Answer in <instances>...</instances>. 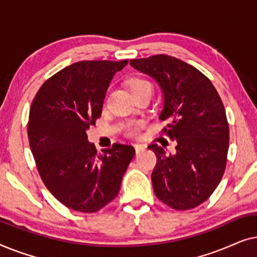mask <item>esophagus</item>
<instances>
[{"label": "esophagus", "mask_w": 257, "mask_h": 257, "mask_svg": "<svg viewBox=\"0 0 257 257\" xmlns=\"http://www.w3.org/2000/svg\"><path fill=\"white\" fill-rule=\"evenodd\" d=\"M135 149H136V153H140L142 151L145 150V146H144V145H136Z\"/></svg>", "instance_id": "esophagus-1"}]
</instances>
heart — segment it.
<instances>
[{"label": "heart", "instance_id": "1", "mask_svg": "<svg viewBox=\"0 0 257 257\" xmlns=\"http://www.w3.org/2000/svg\"><path fill=\"white\" fill-rule=\"evenodd\" d=\"M130 87H131L132 92L135 96L139 93L146 92V91H152L153 92V86L149 80L144 78H135L130 82ZM124 133L126 137H130V138H136V137L139 136L140 133V124L138 122H131V124L126 125L124 128Z\"/></svg>", "mask_w": 257, "mask_h": 257}]
</instances>
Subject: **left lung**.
Segmentation results:
<instances>
[{"mask_svg": "<svg viewBox=\"0 0 257 257\" xmlns=\"http://www.w3.org/2000/svg\"><path fill=\"white\" fill-rule=\"evenodd\" d=\"M130 64L159 83V118L167 121L161 132L177 142L173 156L157 144L149 146L157 156L156 196L173 209L194 208L213 194L226 170L229 125L222 100L202 72L172 56L131 59Z\"/></svg>", "mask_w": 257, "mask_h": 257, "instance_id": "1", "label": "left lung"}]
</instances>
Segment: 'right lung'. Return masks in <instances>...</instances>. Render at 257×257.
Instances as JSON below:
<instances>
[{
  "mask_svg": "<svg viewBox=\"0 0 257 257\" xmlns=\"http://www.w3.org/2000/svg\"><path fill=\"white\" fill-rule=\"evenodd\" d=\"M125 61H80L45 80L31 103L28 138L42 181L70 209L94 213L118 195L135 147L98 153L86 130L101 115L107 87Z\"/></svg>",
  "mask_w": 257,
  "mask_h": 257,
  "instance_id": "add662e5",
  "label": "right lung"
}]
</instances>
